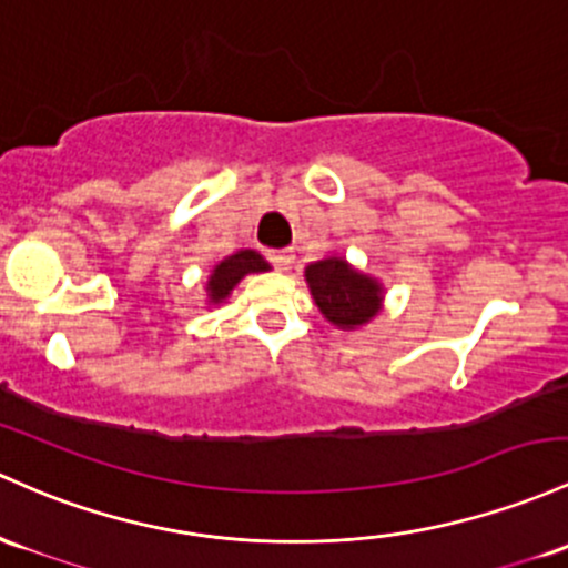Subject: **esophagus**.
<instances>
[{
  "label": "esophagus",
  "mask_w": 568,
  "mask_h": 568,
  "mask_svg": "<svg viewBox=\"0 0 568 568\" xmlns=\"http://www.w3.org/2000/svg\"><path fill=\"white\" fill-rule=\"evenodd\" d=\"M266 255H270V261H272L274 266H277V270H288V266L294 264V258H296L294 247H283V251H270Z\"/></svg>",
  "instance_id": "34e87169"
}]
</instances>
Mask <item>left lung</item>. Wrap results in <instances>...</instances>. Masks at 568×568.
Here are the masks:
<instances>
[{
    "mask_svg": "<svg viewBox=\"0 0 568 568\" xmlns=\"http://www.w3.org/2000/svg\"><path fill=\"white\" fill-rule=\"evenodd\" d=\"M310 294L323 317L339 328H358L379 313L383 285L369 274L353 270L345 258H323L304 270Z\"/></svg>",
    "mask_w": 568,
    "mask_h": 568,
    "instance_id": "left-lung-1",
    "label": "left lung"
}]
</instances>
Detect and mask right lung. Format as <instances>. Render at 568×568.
<instances>
[{
	"mask_svg": "<svg viewBox=\"0 0 568 568\" xmlns=\"http://www.w3.org/2000/svg\"><path fill=\"white\" fill-rule=\"evenodd\" d=\"M270 264L264 261V255L255 251H236L229 258H223L221 264L215 266L213 274L207 280V296L213 304H221L223 298L234 291V285L240 283L245 274H255V272H266Z\"/></svg>",
	"mask_w": 568,
	"mask_h": 568,
	"instance_id": "add662e5",
	"label": "right lung"
}]
</instances>
